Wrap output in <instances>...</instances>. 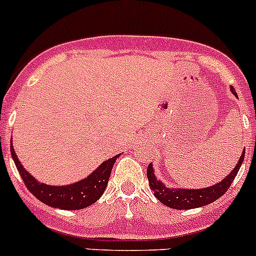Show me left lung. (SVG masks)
<instances>
[{
	"label": "left lung",
	"mask_w": 256,
	"mask_h": 256,
	"mask_svg": "<svg viewBox=\"0 0 256 256\" xmlns=\"http://www.w3.org/2000/svg\"><path fill=\"white\" fill-rule=\"evenodd\" d=\"M232 92L236 96V90L233 86H230ZM245 156V148L242 150V156L239 157V161L236 162V167L232 170L229 174H226V178L220 180V182L216 183L213 186H209L206 188H197V190H190V188H170L164 184L162 180H157L156 174H154V170L152 164H148L147 167V178H148V183L151 190H154V194L162 204L167 206L170 208L174 209H194L203 207L213 203L218 198H220L224 193L228 190L230 187L232 182L234 180L236 174H238L240 166H242V161H244Z\"/></svg>",
	"instance_id": "left-lung-1"
}]
</instances>
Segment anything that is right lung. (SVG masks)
Segmentation results:
<instances>
[{
    "label": "right lung",
    "instance_id": "obj_1",
    "mask_svg": "<svg viewBox=\"0 0 256 256\" xmlns=\"http://www.w3.org/2000/svg\"><path fill=\"white\" fill-rule=\"evenodd\" d=\"M11 154L28 190L44 204L53 208L64 209V210H78V209L86 208L94 204L102 197L105 188H106L116 158L121 156V154H118L104 161L89 176L82 178L78 182L66 186H50L38 182L23 167V164L18 160L16 152H14L12 141Z\"/></svg>",
    "mask_w": 256,
    "mask_h": 256
}]
</instances>
